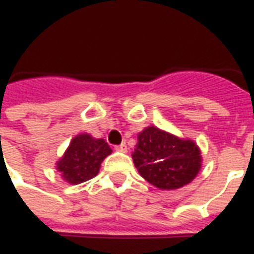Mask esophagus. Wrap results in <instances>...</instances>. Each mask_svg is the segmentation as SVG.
Here are the masks:
<instances>
[{"label":"esophagus","instance_id":"esophagus-1","mask_svg":"<svg viewBox=\"0 0 254 254\" xmlns=\"http://www.w3.org/2000/svg\"><path fill=\"white\" fill-rule=\"evenodd\" d=\"M116 151H118V152H127V144L122 143V144H120V145H117Z\"/></svg>","mask_w":254,"mask_h":254}]
</instances>
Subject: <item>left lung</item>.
<instances>
[{"label": "left lung", "mask_w": 254, "mask_h": 254, "mask_svg": "<svg viewBox=\"0 0 254 254\" xmlns=\"http://www.w3.org/2000/svg\"><path fill=\"white\" fill-rule=\"evenodd\" d=\"M132 158L140 176L162 190L187 185L201 167V155L196 143L155 127L138 133Z\"/></svg>", "instance_id": "1"}]
</instances>
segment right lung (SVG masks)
Instances as JSON below:
<instances>
[{"label": "right lung", "mask_w": 254, "mask_h": 254, "mask_svg": "<svg viewBox=\"0 0 254 254\" xmlns=\"http://www.w3.org/2000/svg\"><path fill=\"white\" fill-rule=\"evenodd\" d=\"M110 154L111 148L103 138L81 133L72 138L64 156L57 162V170L65 181L77 185L94 178L99 173L100 163Z\"/></svg>", "instance_id": "add662e5"}]
</instances>
